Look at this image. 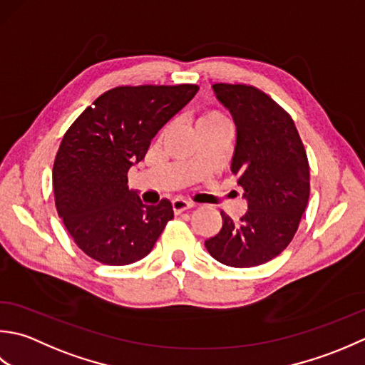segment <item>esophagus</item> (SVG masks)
<instances>
[{"label":"esophagus","instance_id":"1","mask_svg":"<svg viewBox=\"0 0 365 365\" xmlns=\"http://www.w3.org/2000/svg\"><path fill=\"white\" fill-rule=\"evenodd\" d=\"M195 206V203L193 202H189V200H184L181 197H176L172 200V210L175 211V214H180L185 210H189V207H193Z\"/></svg>","mask_w":365,"mask_h":365}]
</instances>
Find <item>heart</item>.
Listing matches in <instances>:
<instances>
[{
  "mask_svg": "<svg viewBox=\"0 0 365 365\" xmlns=\"http://www.w3.org/2000/svg\"><path fill=\"white\" fill-rule=\"evenodd\" d=\"M214 116H219L217 113H206L202 116V120H207V118H214Z\"/></svg>",
  "mask_w": 365,
  "mask_h": 365,
  "instance_id": "b5f03b06",
  "label": "heart"
}]
</instances>
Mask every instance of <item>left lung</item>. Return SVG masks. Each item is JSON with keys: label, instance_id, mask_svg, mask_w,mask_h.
Segmentation results:
<instances>
[{"label": "left lung", "instance_id": "left-lung-1", "mask_svg": "<svg viewBox=\"0 0 365 365\" xmlns=\"http://www.w3.org/2000/svg\"><path fill=\"white\" fill-rule=\"evenodd\" d=\"M212 89L236 124L232 172L247 211L236 222L220 211V232L205 245L222 264L254 267L282 254L297 232L310 193L307 154L292 116L258 88Z\"/></svg>", "mask_w": 365, "mask_h": 365}]
</instances>
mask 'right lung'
<instances>
[{
  "label": "right lung",
  "mask_w": 365,
  "mask_h": 365,
  "mask_svg": "<svg viewBox=\"0 0 365 365\" xmlns=\"http://www.w3.org/2000/svg\"><path fill=\"white\" fill-rule=\"evenodd\" d=\"M197 91L189 83L111 88L64 133L53 163L56 211L73 242L96 262H138L173 219L167 198L141 203L129 190L128 172Z\"/></svg>",
  "instance_id": "1"
}]
</instances>
